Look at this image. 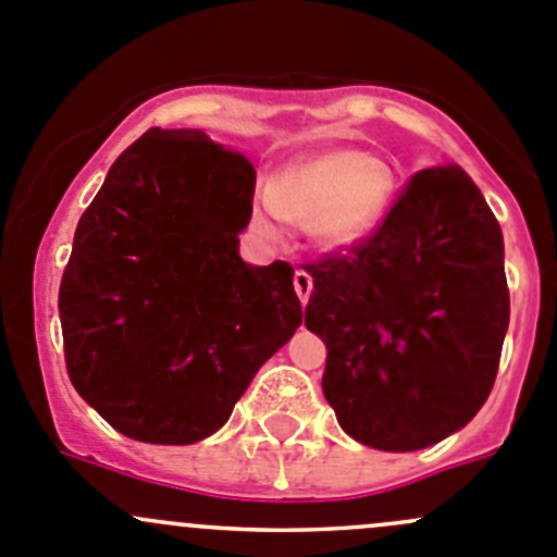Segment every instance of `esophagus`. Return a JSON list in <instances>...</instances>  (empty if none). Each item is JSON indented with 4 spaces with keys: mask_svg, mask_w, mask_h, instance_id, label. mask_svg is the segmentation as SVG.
Returning a JSON list of instances; mask_svg holds the SVG:
<instances>
[{
    "mask_svg": "<svg viewBox=\"0 0 557 557\" xmlns=\"http://www.w3.org/2000/svg\"><path fill=\"white\" fill-rule=\"evenodd\" d=\"M292 284H295V292H297V297H300V302H306L308 297H311V289H313L311 273L295 271V276H292Z\"/></svg>",
    "mask_w": 557,
    "mask_h": 557,
    "instance_id": "obj_1",
    "label": "esophagus"
}]
</instances>
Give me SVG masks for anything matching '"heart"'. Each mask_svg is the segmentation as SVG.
Listing matches in <instances>:
<instances>
[{"label":"heart","instance_id":"obj_1","mask_svg":"<svg viewBox=\"0 0 557 557\" xmlns=\"http://www.w3.org/2000/svg\"><path fill=\"white\" fill-rule=\"evenodd\" d=\"M393 189L395 175L384 159L357 148H324L281 170L255 219L265 230H273V216L308 224L322 249H349L379 227Z\"/></svg>","mask_w":557,"mask_h":557}]
</instances>
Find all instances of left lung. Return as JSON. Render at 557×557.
<instances>
[{"instance_id": "1", "label": "left lung", "mask_w": 557, "mask_h": 557, "mask_svg": "<svg viewBox=\"0 0 557 557\" xmlns=\"http://www.w3.org/2000/svg\"><path fill=\"white\" fill-rule=\"evenodd\" d=\"M306 268L322 393L355 442L411 453L473 420L509 327L504 238L458 164L411 175L368 238Z\"/></svg>"}]
</instances>
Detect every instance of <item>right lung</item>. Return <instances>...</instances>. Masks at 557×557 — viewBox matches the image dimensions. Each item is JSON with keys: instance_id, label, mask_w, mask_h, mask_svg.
I'll return each mask as SVG.
<instances>
[{"instance_id": "add662e5", "label": "right lung", "mask_w": 557, "mask_h": 557, "mask_svg": "<svg viewBox=\"0 0 557 557\" xmlns=\"http://www.w3.org/2000/svg\"><path fill=\"white\" fill-rule=\"evenodd\" d=\"M255 164L197 129H148L108 170L59 286L64 362L124 436L216 433L302 308L289 262L246 265Z\"/></svg>"}]
</instances>
